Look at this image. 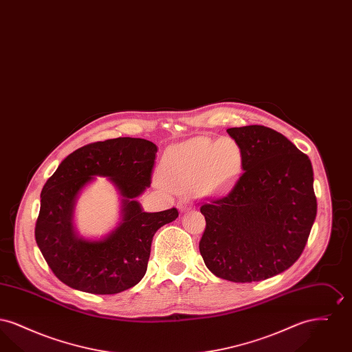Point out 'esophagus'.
Segmentation results:
<instances>
[{
  "label": "esophagus",
  "mask_w": 352,
  "mask_h": 352,
  "mask_svg": "<svg viewBox=\"0 0 352 352\" xmlns=\"http://www.w3.org/2000/svg\"><path fill=\"white\" fill-rule=\"evenodd\" d=\"M192 207H194V203L190 201L188 198H181L179 201H178V208H179L182 212L190 211Z\"/></svg>",
  "instance_id": "34e87169"
}]
</instances>
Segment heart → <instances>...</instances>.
Masks as SVG:
<instances>
[{
    "instance_id": "obj_1",
    "label": "heart",
    "mask_w": 352,
    "mask_h": 352,
    "mask_svg": "<svg viewBox=\"0 0 352 352\" xmlns=\"http://www.w3.org/2000/svg\"><path fill=\"white\" fill-rule=\"evenodd\" d=\"M241 164V151L232 138L219 141L194 137L166 153L161 173L165 181L178 187L201 184L206 191H221L234 181Z\"/></svg>"
}]
</instances>
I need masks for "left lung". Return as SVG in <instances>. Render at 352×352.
Here are the masks:
<instances>
[{
  "mask_svg": "<svg viewBox=\"0 0 352 352\" xmlns=\"http://www.w3.org/2000/svg\"><path fill=\"white\" fill-rule=\"evenodd\" d=\"M241 151L231 191L201 206L203 261L232 283L263 281L302 254L317 217L313 166L284 134L264 125L227 129Z\"/></svg>",
  "mask_w": 352,
  "mask_h": 352,
  "instance_id": "8db88e82",
  "label": "left lung"
}]
</instances>
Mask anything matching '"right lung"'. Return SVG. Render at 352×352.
I'll use <instances>...</instances> for the list:
<instances>
[{"label": "right lung", "instance_id": "obj_1", "mask_svg": "<svg viewBox=\"0 0 352 352\" xmlns=\"http://www.w3.org/2000/svg\"><path fill=\"white\" fill-rule=\"evenodd\" d=\"M157 146L144 138L118 137L71 153L47 179L41 194L35 240L52 273L72 289L116 294L145 276L153 236L178 218L175 207L144 212L134 198L151 184ZM95 175L108 176L120 190L123 220L105 239H79L72 212L78 191Z\"/></svg>", "mask_w": 352, "mask_h": 352}]
</instances>
